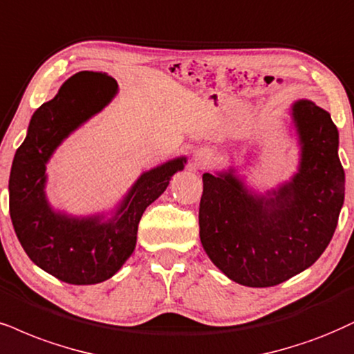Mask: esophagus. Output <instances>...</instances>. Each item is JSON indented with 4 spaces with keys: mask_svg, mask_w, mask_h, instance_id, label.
<instances>
[{
    "mask_svg": "<svg viewBox=\"0 0 354 354\" xmlns=\"http://www.w3.org/2000/svg\"><path fill=\"white\" fill-rule=\"evenodd\" d=\"M210 160H212V154L210 152H208L207 149H200V151H197L195 152V156H194V162H192V165H194V167H205V165L207 164H210Z\"/></svg>",
    "mask_w": 354,
    "mask_h": 354,
    "instance_id": "34e87169",
    "label": "esophagus"
}]
</instances>
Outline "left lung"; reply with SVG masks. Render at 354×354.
<instances>
[{"label":"left lung","instance_id":"1","mask_svg":"<svg viewBox=\"0 0 354 354\" xmlns=\"http://www.w3.org/2000/svg\"><path fill=\"white\" fill-rule=\"evenodd\" d=\"M297 172L257 192L236 169L203 174L200 241L226 277L246 287H272L315 263L337 230L344 202L338 129L310 100L290 104Z\"/></svg>","mask_w":354,"mask_h":354}]
</instances>
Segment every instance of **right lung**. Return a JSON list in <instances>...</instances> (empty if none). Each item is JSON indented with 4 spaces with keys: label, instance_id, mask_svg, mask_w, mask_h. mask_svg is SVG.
Listing matches in <instances>:
<instances>
[{
    "label": "right lung",
    "instance_id": "1",
    "mask_svg": "<svg viewBox=\"0 0 354 354\" xmlns=\"http://www.w3.org/2000/svg\"><path fill=\"white\" fill-rule=\"evenodd\" d=\"M116 93V80L108 73H75L50 102L34 111L12 160L8 189L16 236L34 264L73 286L103 282L123 268L136 248L144 210L187 164V157L180 156L142 172L108 213L77 216L55 210L46 194L50 157L73 131L108 106Z\"/></svg>",
    "mask_w": 354,
    "mask_h": 354
}]
</instances>
